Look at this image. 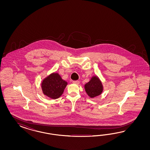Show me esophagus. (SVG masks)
<instances>
[{"label": "esophagus", "mask_w": 150, "mask_h": 150, "mask_svg": "<svg viewBox=\"0 0 150 150\" xmlns=\"http://www.w3.org/2000/svg\"><path fill=\"white\" fill-rule=\"evenodd\" d=\"M73 82L74 83H76V84H79L80 81H78V80H75V81H73Z\"/></svg>", "instance_id": "obj_1"}]
</instances>
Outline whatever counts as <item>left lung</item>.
<instances>
[{
	"label": "left lung",
	"mask_w": 150,
	"mask_h": 150,
	"mask_svg": "<svg viewBox=\"0 0 150 150\" xmlns=\"http://www.w3.org/2000/svg\"><path fill=\"white\" fill-rule=\"evenodd\" d=\"M86 92L91 98L100 95L103 90L102 83L97 77H93L85 85Z\"/></svg>",
	"instance_id": "1"
}]
</instances>
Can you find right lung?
Instances as JSON below:
<instances>
[{"label":"right lung","mask_w":150,"mask_h":150,"mask_svg":"<svg viewBox=\"0 0 150 150\" xmlns=\"http://www.w3.org/2000/svg\"><path fill=\"white\" fill-rule=\"evenodd\" d=\"M67 85L57 73H53L42 82V88L45 95L52 99L59 98Z\"/></svg>","instance_id":"add662e5"}]
</instances>
